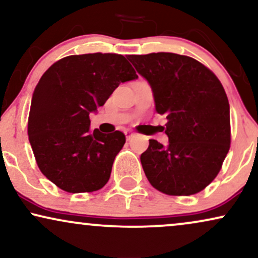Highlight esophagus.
Here are the masks:
<instances>
[{
    "label": "esophagus",
    "mask_w": 258,
    "mask_h": 258,
    "mask_svg": "<svg viewBox=\"0 0 258 258\" xmlns=\"http://www.w3.org/2000/svg\"><path fill=\"white\" fill-rule=\"evenodd\" d=\"M125 136H126L127 141H130V139L133 137V133L131 131H125Z\"/></svg>",
    "instance_id": "esophagus-1"
}]
</instances>
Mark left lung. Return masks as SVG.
<instances>
[{
  "label": "left lung",
  "mask_w": 258,
  "mask_h": 258,
  "mask_svg": "<svg viewBox=\"0 0 258 258\" xmlns=\"http://www.w3.org/2000/svg\"><path fill=\"white\" fill-rule=\"evenodd\" d=\"M153 89L155 108L166 115L163 147L155 139L141 155L156 190L190 196L207 187L221 169L231 144L227 95L218 77L201 62L173 52L128 55Z\"/></svg>",
  "instance_id": "left-lung-1"
}]
</instances>
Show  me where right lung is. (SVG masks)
I'll return each instance as SVG.
<instances>
[{
	"label": "right lung",
	"mask_w": 258,
	"mask_h": 258,
	"mask_svg": "<svg viewBox=\"0 0 258 258\" xmlns=\"http://www.w3.org/2000/svg\"><path fill=\"white\" fill-rule=\"evenodd\" d=\"M137 78L125 56L95 52L61 58L39 79L27 133L40 172L61 190L92 192L107 184L126 138L91 131L89 115L121 83Z\"/></svg>",
	"instance_id": "obj_1"
}]
</instances>
